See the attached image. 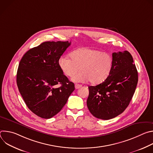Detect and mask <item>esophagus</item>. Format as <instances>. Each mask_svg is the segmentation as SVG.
<instances>
[{
    "mask_svg": "<svg viewBox=\"0 0 153 153\" xmlns=\"http://www.w3.org/2000/svg\"><path fill=\"white\" fill-rule=\"evenodd\" d=\"M82 86V85H79V84H76L75 85V88L76 89H79L80 88H81V87Z\"/></svg>",
    "mask_w": 153,
    "mask_h": 153,
    "instance_id": "esophagus-1",
    "label": "esophagus"
}]
</instances>
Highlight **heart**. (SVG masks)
<instances>
[{
  "label": "heart",
  "mask_w": 153,
  "mask_h": 153,
  "mask_svg": "<svg viewBox=\"0 0 153 153\" xmlns=\"http://www.w3.org/2000/svg\"><path fill=\"white\" fill-rule=\"evenodd\" d=\"M70 56L61 57L59 65L63 73L68 77L74 76L81 67V71L72 77L73 82L90 80L92 84L96 85L104 82L110 74L113 59L108 53L83 47L73 51Z\"/></svg>",
  "instance_id": "heart-1"
}]
</instances>
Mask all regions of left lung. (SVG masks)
Instances as JSON below:
<instances>
[{
  "mask_svg": "<svg viewBox=\"0 0 153 153\" xmlns=\"http://www.w3.org/2000/svg\"><path fill=\"white\" fill-rule=\"evenodd\" d=\"M110 74L102 83L90 86L86 101L90 113L103 120L122 113L131 100L138 82L133 57L128 51L113 53Z\"/></svg>",
  "mask_w": 153,
  "mask_h": 153,
  "instance_id": "1",
  "label": "left lung"
}]
</instances>
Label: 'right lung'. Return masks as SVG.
Segmentation results:
<instances>
[{"instance_id":"right-lung-1","label":"right lung","mask_w":153,"mask_h":153,"mask_svg":"<svg viewBox=\"0 0 153 153\" xmlns=\"http://www.w3.org/2000/svg\"><path fill=\"white\" fill-rule=\"evenodd\" d=\"M70 45L68 41L43 42L28 50L20 61L16 77L19 91L28 108L42 118L57 114L75 90L59 65Z\"/></svg>"}]
</instances>
